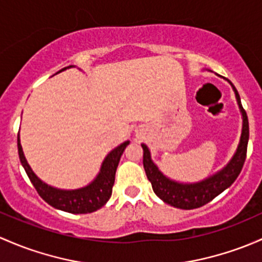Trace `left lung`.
Segmentation results:
<instances>
[{"instance_id": "left-lung-1", "label": "left lung", "mask_w": 262, "mask_h": 262, "mask_svg": "<svg viewBox=\"0 0 262 262\" xmlns=\"http://www.w3.org/2000/svg\"><path fill=\"white\" fill-rule=\"evenodd\" d=\"M228 82L235 92L236 100H237L238 108L242 114V132L237 149L231 161L221 170L214 173L213 176H210L206 180L196 182V183L176 182L166 177L159 170V168L152 161L148 147L145 144H142L143 166H144L147 178L152 183L154 193L163 202L173 206V207L182 208V210H193V208L202 207L206 203L211 202L220 193H222L225 189H227L236 181L244 167L245 159H246L247 143H249V119H247L246 112L242 108L237 90L233 86L232 82Z\"/></svg>"}]
</instances>
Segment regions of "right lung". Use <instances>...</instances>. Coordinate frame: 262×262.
Instances as JSON below:
<instances>
[{"instance_id":"add662e5","label":"right lung","mask_w":262,"mask_h":262,"mask_svg":"<svg viewBox=\"0 0 262 262\" xmlns=\"http://www.w3.org/2000/svg\"><path fill=\"white\" fill-rule=\"evenodd\" d=\"M69 68H73V65L61 69L59 73ZM128 144L129 140H126V142L118 145L117 148H114L105 157V159L101 163L100 172L98 173L94 181L90 182L88 186L78 189H59L46 184L35 174L34 170L31 169L26 158H25L20 143V136H17L18 157H20L21 164L26 170L27 176H29L31 183L34 184L37 193L52 207L70 212V213H90V212L101 208L108 202L110 196H112L113 186H114L117 167L119 164L120 157H122L124 149Z\"/></svg>"}]
</instances>
